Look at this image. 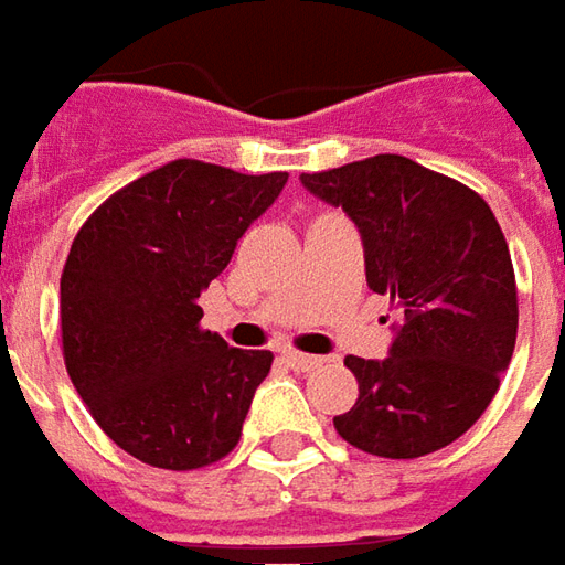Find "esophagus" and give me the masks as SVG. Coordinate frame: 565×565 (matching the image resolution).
Instances as JSON below:
<instances>
[{
  "instance_id": "obj_1",
  "label": "esophagus",
  "mask_w": 565,
  "mask_h": 565,
  "mask_svg": "<svg viewBox=\"0 0 565 565\" xmlns=\"http://www.w3.org/2000/svg\"><path fill=\"white\" fill-rule=\"evenodd\" d=\"M284 362L290 364V367H297V371H315V367L324 364V359L321 355H306V352H297V349H287Z\"/></svg>"
}]
</instances>
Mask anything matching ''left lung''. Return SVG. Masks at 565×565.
I'll return each instance as SVG.
<instances>
[{
	"mask_svg": "<svg viewBox=\"0 0 565 565\" xmlns=\"http://www.w3.org/2000/svg\"><path fill=\"white\" fill-rule=\"evenodd\" d=\"M302 185L359 225L367 287L402 315L390 359L347 355L359 398L333 427L377 458L439 451L489 408L516 347V275L492 206L398 153L302 172Z\"/></svg>",
	"mask_w": 565,
	"mask_h": 565,
	"instance_id": "left-lung-1",
	"label": "left lung"
}]
</instances>
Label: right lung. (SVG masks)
I'll return each mask as SVG.
<instances>
[{
    "mask_svg": "<svg viewBox=\"0 0 565 565\" xmlns=\"http://www.w3.org/2000/svg\"><path fill=\"white\" fill-rule=\"evenodd\" d=\"M284 182L182 157L114 191L73 237L64 364L95 424L141 463L201 470L241 439L275 355L203 331L198 299Z\"/></svg>",
    "mask_w": 565,
    "mask_h": 565,
    "instance_id": "obj_1",
    "label": "right lung"
}]
</instances>
